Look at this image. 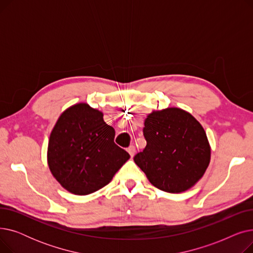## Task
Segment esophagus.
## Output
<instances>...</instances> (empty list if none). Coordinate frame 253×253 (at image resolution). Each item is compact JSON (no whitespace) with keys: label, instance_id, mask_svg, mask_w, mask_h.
<instances>
[{"label":"esophagus","instance_id":"1","mask_svg":"<svg viewBox=\"0 0 253 253\" xmlns=\"http://www.w3.org/2000/svg\"><path fill=\"white\" fill-rule=\"evenodd\" d=\"M127 152L129 153V155H130L131 157H133L134 154H135V148H134V145H130V147L127 149Z\"/></svg>","mask_w":253,"mask_h":253}]
</instances>
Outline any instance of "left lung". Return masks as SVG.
<instances>
[{
  "mask_svg": "<svg viewBox=\"0 0 253 253\" xmlns=\"http://www.w3.org/2000/svg\"><path fill=\"white\" fill-rule=\"evenodd\" d=\"M147 147L134 157L150 182L167 193H181L200 179L210 162L202 125L178 108L154 111L144 121Z\"/></svg>",
  "mask_w": 253,
  "mask_h": 253,
  "instance_id": "8db88e82",
  "label": "left lung"
}]
</instances>
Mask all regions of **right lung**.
I'll return each mask as SVG.
<instances>
[{"instance_id":"obj_1","label":"right lung","mask_w":253,"mask_h":253,"mask_svg":"<svg viewBox=\"0 0 253 253\" xmlns=\"http://www.w3.org/2000/svg\"><path fill=\"white\" fill-rule=\"evenodd\" d=\"M115 129L87 103L65 110L48 143V165L62 187L75 195L94 193L108 184L130 155L115 143Z\"/></svg>"}]
</instances>
